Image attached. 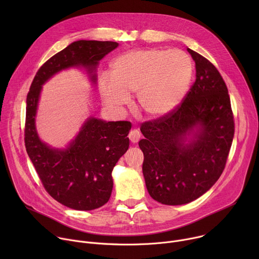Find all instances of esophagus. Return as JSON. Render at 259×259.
Here are the masks:
<instances>
[{
	"label": "esophagus",
	"instance_id": "obj_1",
	"mask_svg": "<svg viewBox=\"0 0 259 259\" xmlns=\"http://www.w3.org/2000/svg\"><path fill=\"white\" fill-rule=\"evenodd\" d=\"M140 136H141V135H140V132H139L137 129L131 130V131L129 132V135H128L129 139H130L131 142H133V143L138 142L139 139H140Z\"/></svg>",
	"mask_w": 259,
	"mask_h": 259
}]
</instances>
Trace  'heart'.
Listing matches in <instances>:
<instances>
[{
  "mask_svg": "<svg viewBox=\"0 0 259 259\" xmlns=\"http://www.w3.org/2000/svg\"><path fill=\"white\" fill-rule=\"evenodd\" d=\"M193 61L181 50L146 48L126 52L115 59L110 77L103 76L99 91L103 102L121 108L137 93L141 112L164 117L186 98L193 78Z\"/></svg>",
  "mask_w": 259,
  "mask_h": 259,
  "instance_id": "b5f03b06",
  "label": "heart"
}]
</instances>
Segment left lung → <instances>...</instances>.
<instances>
[{
    "mask_svg": "<svg viewBox=\"0 0 259 259\" xmlns=\"http://www.w3.org/2000/svg\"><path fill=\"white\" fill-rule=\"evenodd\" d=\"M196 81L172 113L142 124L138 144L150 196L164 205L200 198L225 170L235 123L228 87L217 68L188 48Z\"/></svg>",
    "mask_w": 259,
    "mask_h": 259,
    "instance_id": "8db88e82",
    "label": "left lung"
}]
</instances>
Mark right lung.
<instances>
[{
	"label": "right lung",
	"instance_id": "obj_1",
	"mask_svg": "<svg viewBox=\"0 0 259 259\" xmlns=\"http://www.w3.org/2000/svg\"><path fill=\"white\" fill-rule=\"evenodd\" d=\"M119 46L117 42L81 40L48 59L36 71L26 96L24 142L47 193L60 204L81 211L103 206L113 191L112 171L127 152L131 129L128 121L106 122L90 117L66 149H53L35 129L42 86L60 70L83 66L96 84L100 59Z\"/></svg>",
	"mask_w": 259,
	"mask_h": 259
}]
</instances>
